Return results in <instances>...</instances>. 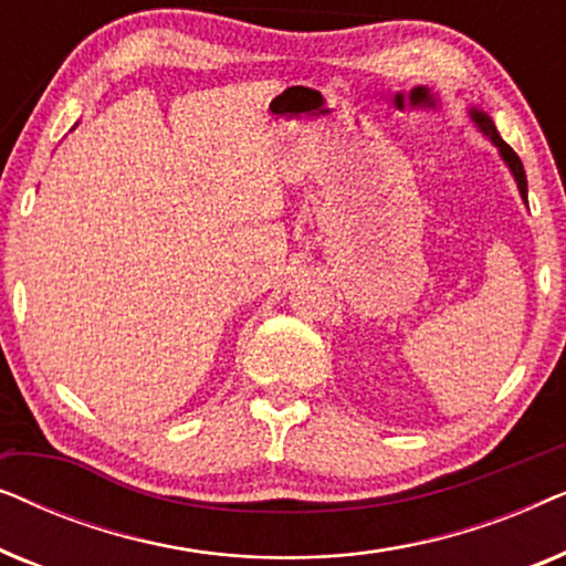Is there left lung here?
Returning a JSON list of instances; mask_svg holds the SVG:
<instances>
[{
	"mask_svg": "<svg viewBox=\"0 0 566 566\" xmlns=\"http://www.w3.org/2000/svg\"><path fill=\"white\" fill-rule=\"evenodd\" d=\"M469 115H471V120L476 123L479 126V130H482L484 136H490V142L497 146L500 149V157L505 159V165L510 167V172H513V177H515V182H517V190H521V198L525 200V203H528V180H525V169H523V161H521V157H517V154L510 149V146L502 142L500 138V134H497V128H494V123H492V118L486 113H482V111H476V107H471L469 111Z\"/></svg>",
	"mask_w": 566,
	"mask_h": 566,
	"instance_id": "1",
	"label": "left lung"
}]
</instances>
